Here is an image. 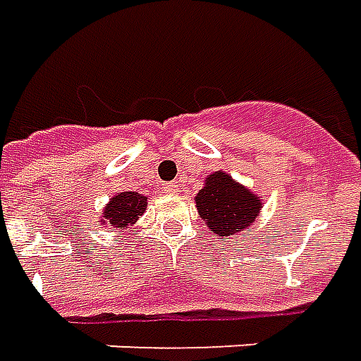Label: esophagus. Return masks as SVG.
<instances>
[{
  "mask_svg": "<svg viewBox=\"0 0 361 361\" xmlns=\"http://www.w3.org/2000/svg\"><path fill=\"white\" fill-rule=\"evenodd\" d=\"M163 190H165V194H173V196H175V194L180 192V186L176 185V183H165V185H163Z\"/></svg>",
  "mask_w": 361,
  "mask_h": 361,
  "instance_id": "obj_1",
  "label": "esophagus"
}]
</instances>
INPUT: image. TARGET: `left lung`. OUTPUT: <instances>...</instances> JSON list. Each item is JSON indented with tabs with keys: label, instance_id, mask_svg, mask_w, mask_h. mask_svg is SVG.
Here are the masks:
<instances>
[{
	"label": "left lung",
	"instance_id": "1",
	"mask_svg": "<svg viewBox=\"0 0 361 361\" xmlns=\"http://www.w3.org/2000/svg\"><path fill=\"white\" fill-rule=\"evenodd\" d=\"M194 202L212 233L219 237L250 231L249 227L255 226L258 212L262 208L257 194L235 183L231 175L224 171L208 175L204 188L196 194Z\"/></svg>",
	"mask_w": 361,
	"mask_h": 361
}]
</instances>
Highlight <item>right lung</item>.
Listing matches in <instances>:
<instances>
[{
	"mask_svg": "<svg viewBox=\"0 0 361 361\" xmlns=\"http://www.w3.org/2000/svg\"><path fill=\"white\" fill-rule=\"evenodd\" d=\"M147 206V196L137 192H118L112 196L103 212V226L120 227L126 229L128 226L135 224L137 216H142Z\"/></svg>",
	"mask_w": 361,
	"mask_h": 361,
	"instance_id": "obj_1",
	"label": "right lung"
}]
</instances>
